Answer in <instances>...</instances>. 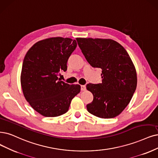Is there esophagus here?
<instances>
[{
  "instance_id": "esophagus-1",
  "label": "esophagus",
  "mask_w": 158,
  "mask_h": 158,
  "mask_svg": "<svg viewBox=\"0 0 158 158\" xmlns=\"http://www.w3.org/2000/svg\"><path fill=\"white\" fill-rule=\"evenodd\" d=\"M81 90H82V91L86 90V86H85V85H81Z\"/></svg>"
}]
</instances>
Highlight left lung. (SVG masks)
Instances as JSON below:
<instances>
[{
    "label": "left lung",
    "mask_w": 158,
    "mask_h": 158,
    "mask_svg": "<svg viewBox=\"0 0 158 158\" xmlns=\"http://www.w3.org/2000/svg\"><path fill=\"white\" fill-rule=\"evenodd\" d=\"M77 42L90 66L102 69V83L86 85L93 96L88 111L101 118L119 115L135 92L137 72L126 50L111 39L77 38Z\"/></svg>",
    "instance_id": "obj_1"
}]
</instances>
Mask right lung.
<instances>
[{
  "instance_id": "add662e5",
  "label": "right lung",
  "mask_w": 158,
  "mask_h": 158,
  "mask_svg": "<svg viewBox=\"0 0 158 158\" xmlns=\"http://www.w3.org/2000/svg\"><path fill=\"white\" fill-rule=\"evenodd\" d=\"M76 47L75 40L49 38L34 44L24 58L21 73L23 95L45 117L66 113L72 99L80 92L79 85H69L58 77L61 70L66 71L68 60Z\"/></svg>"
}]
</instances>
